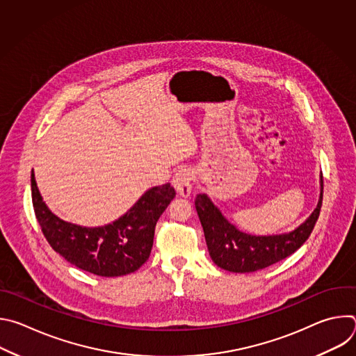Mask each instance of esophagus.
<instances>
[{"instance_id":"1","label":"esophagus","mask_w":356,"mask_h":356,"mask_svg":"<svg viewBox=\"0 0 356 356\" xmlns=\"http://www.w3.org/2000/svg\"><path fill=\"white\" fill-rule=\"evenodd\" d=\"M191 181H193V175L190 170H179L175 177H173V187L176 188L179 197L187 198L191 194Z\"/></svg>"}]
</instances>
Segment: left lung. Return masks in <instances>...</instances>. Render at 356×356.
Segmentation results:
<instances>
[{"label":"left lung","mask_w":356,"mask_h":356,"mask_svg":"<svg viewBox=\"0 0 356 356\" xmlns=\"http://www.w3.org/2000/svg\"><path fill=\"white\" fill-rule=\"evenodd\" d=\"M323 188L321 176L317 209L298 228L289 234L268 236L249 235L236 229L213 204L207 194H198L194 204L213 262L228 272L250 273L290 257L309 239L314 229L323 204Z\"/></svg>","instance_id":"left-lung-1"}]
</instances>
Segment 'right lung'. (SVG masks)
<instances>
[{
    "instance_id": "obj_1",
    "label": "right lung",
    "mask_w": 356,
    "mask_h": 356,
    "mask_svg": "<svg viewBox=\"0 0 356 356\" xmlns=\"http://www.w3.org/2000/svg\"><path fill=\"white\" fill-rule=\"evenodd\" d=\"M31 187L35 216L49 245L79 269L104 277L132 273L147 261L156 222L176 195L169 183L152 187L113 224L87 228L60 220L46 207L33 172Z\"/></svg>"
}]
</instances>
